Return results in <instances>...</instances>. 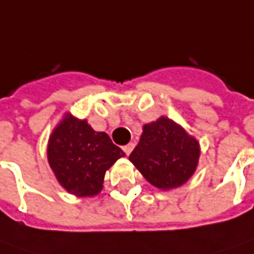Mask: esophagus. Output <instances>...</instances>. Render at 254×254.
<instances>
[{"instance_id": "1", "label": "esophagus", "mask_w": 254, "mask_h": 254, "mask_svg": "<svg viewBox=\"0 0 254 254\" xmlns=\"http://www.w3.org/2000/svg\"><path fill=\"white\" fill-rule=\"evenodd\" d=\"M133 143H129V144H127V146H125V147H124V151H125V154H127V156H129V154H130V153H132V150H133Z\"/></svg>"}]
</instances>
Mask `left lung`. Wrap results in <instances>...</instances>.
<instances>
[{"label":"left lung","instance_id":"obj_1","mask_svg":"<svg viewBox=\"0 0 254 254\" xmlns=\"http://www.w3.org/2000/svg\"><path fill=\"white\" fill-rule=\"evenodd\" d=\"M199 157V141L174 121L161 117L143 127L129 160L151 185L168 190L188 182Z\"/></svg>","mask_w":254,"mask_h":254}]
</instances>
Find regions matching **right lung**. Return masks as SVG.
<instances>
[{
	"instance_id": "obj_1",
	"label": "right lung",
	"mask_w": 254,
	"mask_h": 254,
	"mask_svg": "<svg viewBox=\"0 0 254 254\" xmlns=\"http://www.w3.org/2000/svg\"><path fill=\"white\" fill-rule=\"evenodd\" d=\"M125 153L105 132H96L86 120L66 114L50 136L48 164L62 188L86 197L103 189L105 171Z\"/></svg>"
}]
</instances>
